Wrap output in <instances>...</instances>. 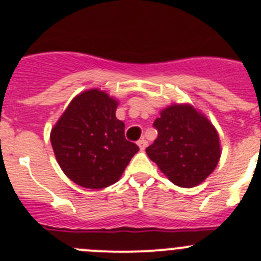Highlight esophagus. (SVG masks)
I'll list each match as a JSON object with an SVG mask.
<instances>
[{"mask_svg":"<svg viewBox=\"0 0 261 261\" xmlns=\"http://www.w3.org/2000/svg\"><path fill=\"white\" fill-rule=\"evenodd\" d=\"M137 144H138L139 149H141V151H143V149L147 147V141H146V139L142 138V139H139L138 142H137Z\"/></svg>","mask_w":261,"mask_h":261,"instance_id":"obj_1","label":"esophagus"}]
</instances>
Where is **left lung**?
Returning a JSON list of instances; mask_svg holds the SVG:
<instances>
[{
    "label": "left lung",
    "instance_id": "obj_1",
    "mask_svg": "<svg viewBox=\"0 0 261 261\" xmlns=\"http://www.w3.org/2000/svg\"><path fill=\"white\" fill-rule=\"evenodd\" d=\"M153 127L159 136L146 152L172 184L194 188L215 171L221 157L218 132L194 105H169Z\"/></svg>",
    "mask_w": 261,
    "mask_h": 261
}]
</instances>
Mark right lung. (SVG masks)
Segmentation results:
<instances>
[{
	"mask_svg": "<svg viewBox=\"0 0 261 261\" xmlns=\"http://www.w3.org/2000/svg\"><path fill=\"white\" fill-rule=\"evenodd\" d=\"M115 97L100 89L80 92L50 130V143L62 171L87 189H102L122 177L138 146L124 137Z\"/></svg>",
	"mask_w": 261,
	"mask_h": 261,
	"instance_id": "right-lung-1",
	"label": "right lung"
}]
</instances>
